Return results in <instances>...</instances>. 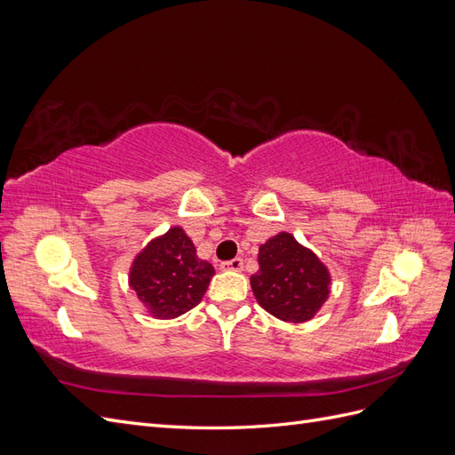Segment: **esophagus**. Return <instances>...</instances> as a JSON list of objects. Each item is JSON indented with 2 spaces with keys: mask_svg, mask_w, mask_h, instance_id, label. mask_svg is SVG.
<instances>
[{
  "mask_svg": "<svg viewBox=\"0 0 455 455\" xmlns=\"http://www.w3.org/2000/svg\"><path fill=\"white\" fill-rule=\"evenodd\" d=\"M222 267L224 271H243V258H233L229 261H222Z\"/></svg>",
  "mask_w": 455,
  "mask_h": 455,
  "instance_id": "1",
  "label": "esophagus"
}]
</instances>
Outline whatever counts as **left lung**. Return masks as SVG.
I'll use <instances>...</instances> for the list:
<instances>
[{"label":"left lung","instance_id":"1","mask_svg":"<svg viewBox=\"0 0 455 455\" xmlns=\"http://www.w3.org/2000/svg\"><path fill=\"white\" fill-rule=\"evenodd\" d=\"M259 269L251 277L258 304L286 323H306L328 298L330 273L291 233L259 246Z\"/></svg>","mask_w":455,"mask_h":455}]
</instances>
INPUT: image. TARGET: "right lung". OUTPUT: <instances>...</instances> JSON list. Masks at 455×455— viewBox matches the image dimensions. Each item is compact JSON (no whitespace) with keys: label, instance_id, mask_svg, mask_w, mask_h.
Returning <instances> with one entry per match:
<instances>
[{"label":"right lung","instance_id":"add662e5","mask_svg":"<svg viewBox=\"0 0 455 455\" xmlns=\"http://www.w3.org/2000/svg\"><path fill=\"white\" fill-rule=\"evenodd\" d=\"M212 275L184 229L171 228L134 258L129 284L151 315L174 319L199 304Z\"/></svg>","mask_w":455,"mask_h":455}]
</instances>
